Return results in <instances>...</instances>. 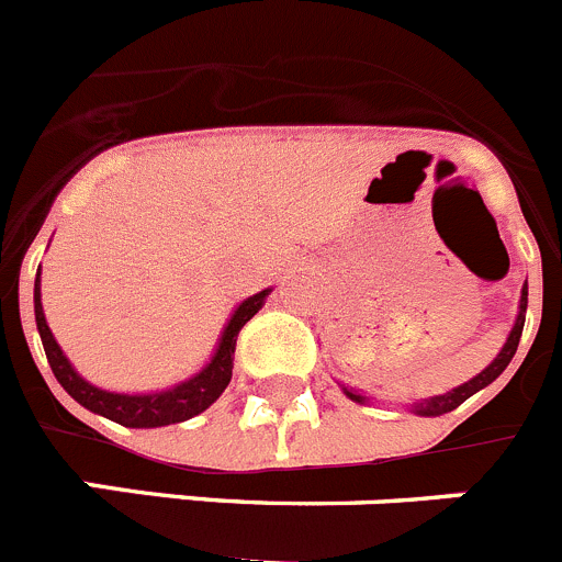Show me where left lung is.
I'll list each match as a JSON object with an SVG mask.
<instances>
[{"instance_id": "left-lung-1", "label": "left lung", "mask_w": 562, "mask_h": 562, "mask_svg": "<svg viewBox=\"0 0 562 562\" xmlns=\"http://www.w3.org/2000/svg\"><path fill=\"white\" fill-rule=\"evenodd\" d=\"M524 322H527V285H524V293H520V311H518V318H515V327L513 333H509L507 344L502 347V352L495 356V361L490 363L487 369H482L473 381L462 383V386L451 389V392L445 394H437V397H428V401H419L414 403V412L417 414H426V417H437V414H445V412H453L457 406H462L464 401H468L470 394H476L479 389H484L487 383H493L495 378L502 375L504 369H507V363L513 361L515 350H518V341H520V333H524ZM347 392V397L356 403H363L367 397L358 392H352V389H344Z\"/></svg>"}]
</instances>
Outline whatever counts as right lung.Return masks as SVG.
Wrapping results in <instances>:
<instances>
[{
    "label": "right lung",
    "mask_w": 562,
    "mask_h": 562,
    "mask_svg": "<svg viewBox=\"0 0 562 562\" xmlns=\"http://www.w3.org/2000/svg\"><path fill=\"white\" fill-rule=\"evenodd\" d=\"M42 274V271H38ZM38 274H35V325L42 333L44 352H47V361L53 367V375L58 378V383L72 394L75 401L83 408L94 414H103V417L114 419L125 428H156V426H170V423H184V419L195 417L204 408H210L212 403L218 401L221 392L229 386L232 381V367H235V344L240 327L255 316L262 307L266 296L271 291H260L255 296H249L246 302L237 305V311L232 313L229 325H226L224 336H221L218 350L212 356V361L201 369L199 375L190 378V381L179 383V386L168 389V392L156 394H114L103 392V389L86 383L83 378L72 369V363L67 361V356L60 352L58 341L53 338L47 327V318L42 311V285H38Z\"/></svg>",
    "instance_id": "right-lung-1"
}]
</instances>
